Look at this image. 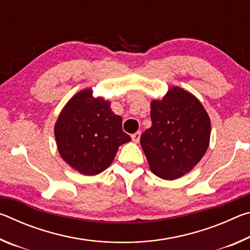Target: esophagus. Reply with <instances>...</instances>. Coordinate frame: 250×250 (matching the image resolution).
<instances>
[{
	"instance_id": "34e87169",
	"label": "esophagus",
	"mask_w": 250,
	"mask_h": 250,
	"mask_svg": "<svg viewBox=\"0 0 250 250\" xmlns=\"http://www.w3.org/2000/svg\"><path fill=\"white\" fill-rule=\"evenodd\" d=\"M140 137H141V131H138V132L133 133L132 135H131V138H132V141L133 142H139V140H140Z\"/></svg>"
}]
</instances>
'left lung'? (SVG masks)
Instances as JSON below:
<instances>
[{"instance_id":"1","label":"left lung","mask_w":250,"mask_h":250,"mask_svg":"<svg viewBox=\"0 0 250 250\" xmlns=\"http://www.w3.org/2000/svg\"><path fill=\"white\" fill-rule=\"evenodd\" d=\"M151 121L140 138L151 171L164 180L179 179L208 147L209 117L192 94L174 87L162 100L152 101Z\"/></svg>"}]
</instances>
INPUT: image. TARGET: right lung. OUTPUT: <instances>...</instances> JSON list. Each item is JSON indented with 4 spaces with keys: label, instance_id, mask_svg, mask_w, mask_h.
<instances>
[{
    "label": "right lung",
    "instance_id": "1",
    "mask_svg": "<svg viewBox=\"0 0 250 250\" xmlns=\"http://www.w3.org/2000/svg\"><path fill=\"white\" fill-rule=\"evenodd\" d=\"M55 138L65 162L84 175L104 171L118 147L131 140L122 130V118L112 112L109 101L92 99L91 89L78 92L65 105L55 125Z\"/></svg>",
    "mask_w": 250,
    "mask_h": 250
}]
</instances>
